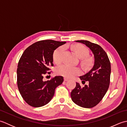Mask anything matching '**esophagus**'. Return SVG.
Returning <instances> with one entry per match:
<instances>
[{
  "instance_id": "1",
  "label": "esophagus",
  "mask_w": 127,
  "mask_h": 127,
  "mask_svg": "<svg viewBox=\"0 0 127 127\" xmlns=\"http://www.w3.org/2000/svg\"><path fill=\"white\" fill-rule=\"evenodd\" d=\"M64 81H67L69 80V79H68V78H66V77H64Z\"/></svg>"
}]
</instances>
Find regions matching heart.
<instances>
[{
  "instance_id": "heart-1",
  "label": "heart",
  "mask_w": 127,
  "mask_h": 127,
  "mask_svg": "<svg viewBox=\"0 0 127 127\" xmlns=\"http://www.w3.org/2000/svg\"><path fill=\"white\" fill-rule=\"evenodd\" d=\"M71 48L74 51L76 56L80 58H82V63L86 66L90 65L91 60L87 56L89 54L88 48L84 45L81 44L72 45ZM65 51V48L64 46H61L54 51L53 54V59L55 63L56 64L60 63L62 62V58ZM57 74L62 75L65 77H72L75 75L81 74V70L77 67L71 66L66 64H63L59 66L56 69Z\"/></svg>"
}]
</instances>
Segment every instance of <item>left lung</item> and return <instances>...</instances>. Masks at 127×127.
Instances as JSON below:
<instances>
[{
	"label": "left lung",
	"instance_id": "1",
	"mask_svg": "<svg viewBox=\"0 0 127 127\" xmlns=\"http://www.w3.org/2000/svg\"><path fill=\"white\" fill-rule=\"evenodd\" d=\"M87 46L94 56V65L87 74L80 79L82 83L88 85L81 87L79 83L71 92V100L75 104L84 108H92L101 100L108 90L111 74V64L106 53L99 45L87 40H77Z\"/></svg>",
	"mask_w": 127,
	"mask_h": 127
}]
</instances>
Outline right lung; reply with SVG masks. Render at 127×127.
Listing matches in <instances>:
<instances>
[{
    "label": "right lung",
    "instance_id": "right-lung-1",
    "mask_svg": "<svg viewBox=\"0 0 127 127\" xmlns=\"http://www.w3.org/2000/svg\"><path fill=\"white\" fill-rule=\"evenodd\" d=\"M65 43L42 40L29 46L23 53L17 66V86L21 96L31 106L39 107L48 104L56 87L63 83V77L61 76L50 81H44L43 78L49 67L53 65L54 51Z\"/></svg>",
    "mask_w": 127,
    "mask_h": 127
}]
</instances>
